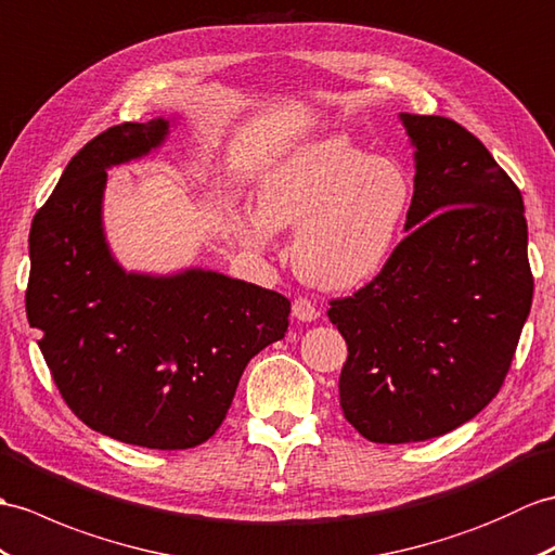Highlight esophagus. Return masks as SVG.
<instances>
[{
  "label": "esophagus",
  "mask_w": 555,
  "mask_h": 555,
  "mask_svg": "<svg viewBox=\"0 0 555 555\" xmlns=\"http://www.w3.org/2000/svg\"><path fill=\"white\" fill-rule=\"evenodd\" d=\"M293 317L298 321H317L319 319V309L309 302L307 298H298L293 302Z\"/></svg>",
  "instance_id": "esophagus-1"
}]
</instances>
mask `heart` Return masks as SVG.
Listing matches in <instances>:
<instances>
[{"mask_svg":"<svg viewBox=\"0 0 555 555\" xmlns=\"http://www.w3.org/2000/svg\"><path fill=\"white\" fill-rule=\"evenodd\" d=\"M414 205V182L343 134L309 139L264 170L243 236L264 250L274 229H295L293 267L324 291H354L388 264Z\"/></svg>","mask_w":555,"mask_h":555,"instance_id":"heart-1","label":"heart"}]
</instances>
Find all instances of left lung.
<instances>
[{"label": "left lung", "mask_w": 555, "mask_h": 555, "mask_svg": "<svg viewBox=\"0 0 555 555\" xmlns=\"http://www.w3.org/2000/svg\"><path fill=\"white\" fill-rule=\"evenodd\" d=\"M414 146L406 238L328 319L347 343L340 406L378 444L423 442L492 402L530 314L520 189L478 137L399 113Z\"/></svg>", "instance_id": "obj_1"}]
</instances>
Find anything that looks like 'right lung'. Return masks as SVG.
<instances>
[{
  "mask_svg": "<svg viewBox=\"0 0 555 555\" xmlns=\"http://www.w3.org/2000/svg\"><path fill=\"white\" fill-rule=\"evenodd\" d=\"M170 120L94 137L30 229L25 312L73 414L125 444L191 449L222 425L250 359L286 336L291 302L212 269L127 272L103 234L111 167L144 158Z\"/></svg>",
  "mask_w": 555,
  "mask_h": 555,
  "instance_id": "add662e5",
  "label": "right lung"
}]
</instances>
